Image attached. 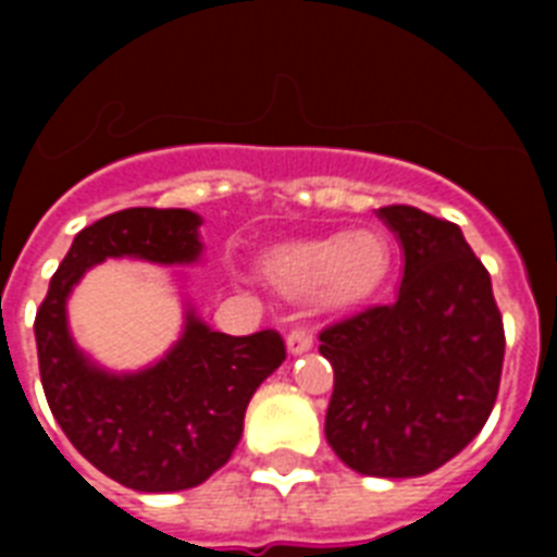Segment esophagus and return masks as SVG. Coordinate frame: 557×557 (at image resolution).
Here are the masks:
<instances>
[{
	"instance_id": "34e87169",
	"label": "esophagus",
	"mask_w": 557,
	"mask_h": 557,
	"mask_svg": "<svg viewBox=\"0 0 557 557\" xmlns=\"http://www.w3.org/2000/svg\"><path fill=\"white\" fill-rule=\"evenodd\" d=\"M286 349L288 356H304V352H309L312 349V332L306 330V326H295V330L288 332Z\"/></svg>"
}]
</instances>
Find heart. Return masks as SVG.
Instances as JSON below:
<instances>
[{
	"label": "heart",
	"mask_w": 557,
	"mask_h": 557,
	"mask_svg": "<svg viewBox=\"0 0 557 557\" xmlns=\"http://www.w3.org/2000/svg\"><path fill=\"white\" fill-rule=\"evenodd\" d=\"M389 271V243L379 231H347L300 239L265 253L262 277L288 297H314L326 309H347L375 292Z\"/></svg>",
	"instance_id": "obj_1"
}]
</instances>
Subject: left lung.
I'll return each mask as SVG.
<instances>
[{
  "label": "left lung",
  "mask_w": 557,
  "mask_h": 557,
  "mask_svg": "<svg viewBox=\"0 0 557 557\" xmlns=\"http://www.w3.org/2000/svg\"><path fill=\"white\" fill-rule=\"evenodd\" d=\"M375 213L405 271L393 304L321 332L335 370L326 442L358 474L405 480L436 471L483 431L506 338L492 277L454 222L410 205Z\"/></svg>",
  "instance_id": "1"
}]
</instances>
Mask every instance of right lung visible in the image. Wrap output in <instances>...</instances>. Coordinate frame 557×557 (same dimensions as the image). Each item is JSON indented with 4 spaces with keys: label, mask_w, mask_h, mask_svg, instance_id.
<instances>
[{
    "label": "right lung",
    "mask_w": 557,
    "mask_h": 557,
    "mask_svg": "<svg viewBox=\"0 0 557 557\" xmlns=\"http://www.w3.org/2000/svg\"><path fill=\"white\" fill-rule=\"evenodd\" d=\"M201 216L182 208H126L74 236L34 321L48 407L74 448L135 492H185L225 466L243 440L245 407L286 361L277 332L234 338L210 330L185 300L173 347L141 370L91 361L69 330V297L91 265L133 257L156 265L201 260Z\"/></svg>",
    "instance_id": "add662e5"
}]
</instances>
